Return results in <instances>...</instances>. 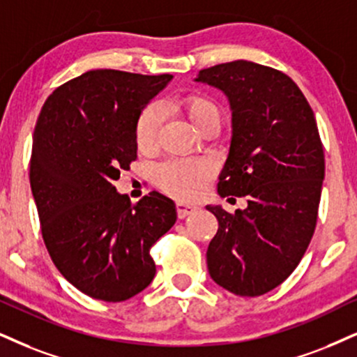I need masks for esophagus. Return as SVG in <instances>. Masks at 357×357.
Segmentation results:
<instances>
[{
    "label": "esophagus",
    "instance_id": "esophagus-1",
    "mask_svg": "<svg viewBox=\"0 0 357 357\" xmlns=\"http://www.w3.org/2000/svg\"><path fill=\"white\" fill-rule=\"evenodd\" d=\"M195 206L193 205H188V204H183V202H178L177 204V215L178 218H185L188 217V215H192L193 212H195Z\"/></svg>",
    "mask_w": 357,
    "mask_h": 357
}]
</instances>
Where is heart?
Listing matches in <instances>:
<instances>
[{
	"mask_svg": "<svg viewBox=\"0 0 357 357\" xmlns=\"http://www.w3.org/2000/svg\"><path fill=\"white\" fill-rule=\"evenodd\" d=\"M188 121L199 129L205 121L220 117L217 104L204 96H187L180 102ZM164 119V109L158 102H151L140 111L135 121V144L140 151H151L155 145L158 127ZM213 175V165L202 158H174L155 169V183L162 190L180 200H192L202 195Z\"/></svg>",
	"mask_w": 357,
	"mask_h": 357,
	"instance_id": "obj_1",
	"label": "heart"
}]
</instances>
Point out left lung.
I'll use <instances>...</instances> for the list:
<instances>
[{
  "instance_id": "8db88e82",
  "label": "left lung",
  "mask_w": 357,
  "mask_h": 357,
  "mask_svg": "<svg viewBox=\"0 0 357 357\" xmlns=\"http://www.w3.org/2000/svg\"><path fill=\"white\" fill-rule=\"evenodd\" d=\"M195 81L225 92L231 109L220 197L248 200L235 213L206 205L218 220L206 266L230 293L259 296L291 275L313 238L324 178L314 112L291 77L252 61L202 69Z\"/></svg>"
}]
</instances>
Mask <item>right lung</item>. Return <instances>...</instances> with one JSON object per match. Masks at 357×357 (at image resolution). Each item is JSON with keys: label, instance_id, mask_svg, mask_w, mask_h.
I'll return each mask as SVG.
<instances>
[{"label": "right lung", "instance_id": "add662e5", "mask_svg": "<svg viewBox=\"0 0 357 357\" xmlns=\"http://www.w3.org/2000/svg\"><path fill=\"white\" fill-rule=\"evenodd\" d=\"M170 74L96 69L44 102L29 182L43 240L61 275L94 300L126 301L151 284V248L174 227L175 204L151 192L132 205L114 180L137 158L135 121Z\"/></svg>", "mask_w": 357, "mask_h": 357}]
</instances>
